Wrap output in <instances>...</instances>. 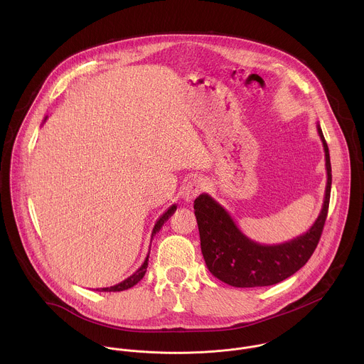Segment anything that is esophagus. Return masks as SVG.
Returning a JSON list of instances; mask_svg holds the SVG:
<instances>
[{
	"label": "esophagus",
	"mask_w": 364,
	"mask_h": 364,
	"mask_svg": "<svg viewBox=\"0 0 364 364\" xmlns=\"http://www.w3.org/2000/svg\"><path fill=\"white\" fill-rule=\"evenodd\" d=\"M203 191V183L199 178H191L183 186H182V198L186 202L195 200L199 193Z\"/></svg>",
	"instance_id": "obj_1"
}]
</instances>
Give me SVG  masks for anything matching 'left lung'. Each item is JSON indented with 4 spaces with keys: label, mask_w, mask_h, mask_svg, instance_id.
Here are the masks:
<instances>
[{
    "label": "left lung",
    "mask_w": 364,
    "mask_h": 364,
    "mask_svg": "<svg viewBox=\"0 0 364 364\" xmlns=\"http://www.w3.org/2000/svg\"><path fill=\"white\" fill-rule=\"evenodd\" d=\"M316 130L325 153L326 186L322 208L307 232L283 244H259L248 238L231 214L208 193L196 198L193 208L202 254L214 277L234 287L272 286L294 274L311 258L326 220L332 185L328 144L319 124Z\"/></svg>",
    "instance_id": "1"
}]
</instances>
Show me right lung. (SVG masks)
Listing matches in <instances>:
<instances>
[{
    "label": "right lung",
    "mask_w": 364,
    "mask_h": 364,
    "mask_svg": "<svg viewBox=\"0 0 364 364\" xmlns=\"http://www.w3.org/2000/svg\"><path fill=\"white\" fill-rule=\"evenodd\" d=\"M46 120H48V116L45 117L43 122H46ZM175 210H176V205H172L165 213H162V215L156 220V225H154L153 232H151V241H153V238H154V235H156V232L161 230V227L164 225V223L175 213ZM150 247H151V245H150ZM149 257H150V251H149L146 259L143 262V264H141L132 276H129V277L124 279L123 282H120V283H117V284H114V286H110V287L97 289V290H100V291H123V290H127V289L136 286V284L144 277V274H146V272H147V267H149Z\"/></svg>",
    "instance_id": "obj_1"
}]
</instances>
